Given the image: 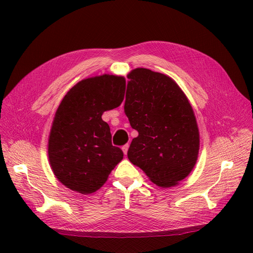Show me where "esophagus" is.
Segmentation results:
<instances>
[{"label": "esophagus", "instance_id": "34e87169", "mask_svg": "<svg viewBox=\"0 0 253 253\" xmlns=\"http://www.w3.org/2000/svg\"><path fill=\"white\" fill-rule=\"evenodd\" d=\"M127 150H128V144L126 143V144H125V145H124V147H122V151H124L125 155H126V154H127Z\"/></svg>", "mask_w": 253, "mask_h": 253}]
</instances>
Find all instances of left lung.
Segmentation results:
<instances>
[{
	"mask_svg": "<svg viewBox=\"0 0 253 253\" xmlns=\"http://www.w3.org/2000/svg\"><path fill=\"white\" fill-rule=\"evenodd\" d=\"M125 113L138 132L127 158L155 185L169 188L193 170L200 132L192 106L172 78L147 68L127 75Z\"/></svg>",
	"mask_w": 253,
	"mask_h": 253,
	"instance_id": "1",
	"label": "left lung"
}]
</instances>
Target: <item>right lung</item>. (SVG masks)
I'll use <instances>...</instances> for the list:
<instances>
[{
    "label": "right lung",
    "instance_id": "obj_1",
    "mask_svg": "<svg viewBox=\"0 0 253 253\" xmlns=\"http://www.w3.org/2000/svg\"><path fill=\"white\" fill-rule=\"evenodd\" d=\"M125 91L124 77L104 74L81 80L61 101L50 128L48 158L53 174L68 189L95 192L124 158L101 116L118 108Z\"/></svg>",
    "mask_w": 253,
    "mask_h": 253
}]
</instances>
